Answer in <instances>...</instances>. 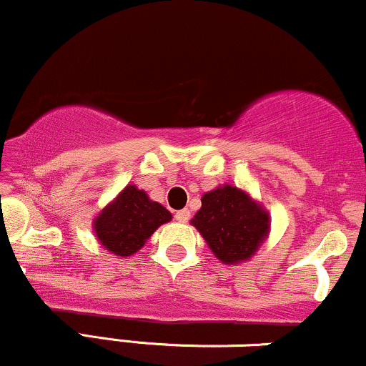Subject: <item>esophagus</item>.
<instances>
[{"mask_svg": "<svg viewBox=\"0 0 366 366\" xmlns=\"http://www.w3.org/2000/svg\"><path fill=\"white\" fill-rule=\"evenodd\" d=\"M174 217H176V221H178V222H188V219H190V210H188V209L178 210V212L174 214Z\"/></svg>", "mask_w": 366, "mask_h": 366, "instance_id": "34e87169", "label": "esophagus"}]
</instances>
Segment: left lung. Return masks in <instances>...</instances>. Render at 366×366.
<instances>
[{"label":"left lung","mask_w":366,"mask_h":366,"mask_svg":"<svg viewBox=\"0 0 366 366\" xmlns=\"http://www.w3.org/2000/svg\"><path fill=\"white\" fill-rule=\"evenodd\" d=\"M269 212L233 184L204 193L192 224L222 264L247 262L269 234Z\"/></svg>","instance_id":"left-lung-1"}]
</instances>
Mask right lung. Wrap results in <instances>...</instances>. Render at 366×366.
<instances>
[{"label": "right lung", "mask_w": 366, "mask_h": 366, "mask_svg": "<svg viewBox=\"0 0 366 366\" xmlns=\"http://www.w3.org/2000/svg\"><path fill=\"white\" fill-rule=\"evenodd\" d=\"M171 217L169 210L150 200L144 190L128 184L99 212L92 226L102 248L113 255L130 257Z\"/></svg>", "instance_id": "obj_1"}]
</instances>
